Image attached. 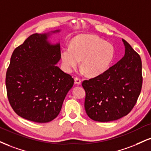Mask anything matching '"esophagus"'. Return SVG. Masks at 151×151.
Instances as JSON below:
<instances>
[{"label": "esophagus", "instance_id": "34e87169", "mask_svg": "<svg viewBox=\"0 0 151 151\" xmlns=\"http://www.w3.org/2000/svg\"><path fill=\"white\" fill-rule=\"evenodd\" d=\"M74 82H75V83H77V85H80L81 81L80 79L76 77V78H74Z\"/></svg>", "mask_w": 151, "mask_h": 151}]
</instances>
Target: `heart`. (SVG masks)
<instances>
[{"mask_svg":"<svg viewBox=\"0 0 151 151\" xmlns=\"http://www.w3.org/2000/svg\"><path fill=\"white\" fill-rule=\"evenodd\" d=\"M115 48L99 36L81 34L71 41L70 47L60 51L63 68L68 73L75 70L81 60V73L99 77L108 70L113 60Z\"/></svg>","mask_w":151,"mask_h":151,"instance_id":"1","label":"heart"}]
</instances>
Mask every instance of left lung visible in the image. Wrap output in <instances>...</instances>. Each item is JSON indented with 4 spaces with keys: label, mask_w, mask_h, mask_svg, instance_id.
<instances>
[{
    "label": "left lung",
    "mask_w": 151,
    "mask_h": 151,
    "mask_svg": "<svg viewBox=\"0 0 151 151\" xmlns=\"http://www.w3.org/2000/svg\"><path fill=\"white\" fill-rule=\"evenodd\" d=\"M125 54L104 73L82 82L84 108L94 121H115L129 113L142 87V64L139 54L122 39Z\"/></svg>",
    "instance_id": "1"
}]
</instances>
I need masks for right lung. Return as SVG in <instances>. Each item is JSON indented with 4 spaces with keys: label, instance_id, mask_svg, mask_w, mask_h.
Listing matches in <instances>:
<instances>
[{
    "label": "right lung",
    "instance_id": "add662e5",
    "mask_svg": "<svg viewBox=\"0 0 151 151\" xmlns=\"http://www.w3.org/2000/svg\"><path fill=\"white\" fill-rule=\"evenodd\" d=\"M60 30L34 34L14 49L6 72L10 104L18 115L39 123L49 122L59 115L74 79L56 64L60 60V43L48 37Z\"/></svg>",
    "mask_w": 151,
    "mask_h": 151
}]
</instances>
